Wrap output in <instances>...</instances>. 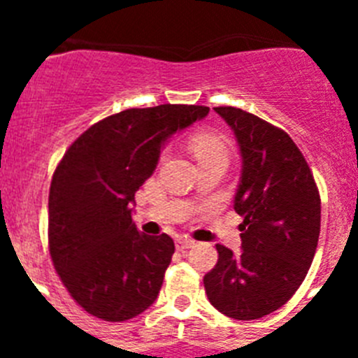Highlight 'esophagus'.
<instances>
[{"label": "esophagus", "instance_id": "obj_1", "mask_svg": "<svg viewBox=\"0 0 358 358\" xmlns=\"http://www.w3.org/2000/svg\"><path fill=\"white\" fill-rule=\"evenodd\" d=\"M195 245L194 240L189 238H177L176 240V248L179 249V251H186V249H192Z\"/></svg>", "mask_w": 358, "mask_h": 358}]
</instances>
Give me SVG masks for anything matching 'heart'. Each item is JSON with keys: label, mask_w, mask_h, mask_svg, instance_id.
I'll use <instances>...</instances> for the list:
<instances>
[{"label": "heart", "mask_w": 358, "mask_h": 358, "mask_svg": "<svg viewBox=\"0 0 358 358\" xmlns=\"http://www.w3.org/2000/svg\"><path fill=\"white\" fill-rule=\"evenodd\" d=\"M192 150L195 157L201 161L213 159V157H227V145L222 138L210 134V132H201L192 138Z\"/></svg>", "instance_id": "heart-1"}]
</instances>
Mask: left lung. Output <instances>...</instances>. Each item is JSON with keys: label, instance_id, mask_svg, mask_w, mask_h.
Returning <instances> with one entry per match:
<instances>
[{"label": "left lung", "instance_id": "1", "mask_svg": "<svg viewBox=\"0 0 358 358\" xmlns=\"http://www.w3.org/2000/svg\"><path fill=\"white\" fill-rule=\"evenodd\" d=\"M235 132L242 177L235 211L242 252L217 243L218 262L204 276L211 305L251 321L294 296L308 273L321 231V199L305 156L285 131L236 107H215Z\"/></svg>", "mask_w": 358, "mask_h": 358}]
</instances>
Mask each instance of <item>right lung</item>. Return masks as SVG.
<instances>
[{"label":"right lung","mask_w":358,"mask_h":358,"mask_svg":"<svg viewBox=\"0 0 358 358\" xmlns=\"http://www.w3.org/2000/svg\"><path fill=\"white\" fill-rule=\"evenodd\" d=\"M210 113L164 103L127 109L91 125L57 164L48 199L53 267L71 297L103 321H127L157 299L176 251L169 235L132 222L134 194L154 173L161 147Z\"/></svg>","instance_id":"obj_1"}]
</instances>
